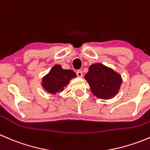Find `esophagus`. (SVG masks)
<instances>
[{
  "instance_id": "obj_1",
  "label": "esophagus",
  "mask_w": 150,
  "mask_h": 150,
  "mask_svg": "<svg viewBox=\"0 0 150 150\" xmlns=\"http://www.w3.org/2000/svg\"><path fill=\"white\" fill-rule=\"evenodd\" d=\"M76 73H77V75H78V77H79V78H82L83 77V72L81 70H78Z\"/></svg>"
}]
</instances>
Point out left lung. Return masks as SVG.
Returning a JSON list of instances; mask_svg holds the SVG:
<instances>
[{
    "instance_id": "obj_1",
    "label": "left lung",
    "mask_w": 150,
    "mask_h": 150,
    "mask_svg": "<svg viewBox=\"0 0 150 150\" xmlns=\"http://www.w3.org/2000/svg\"><path fill=\"white\" fill-rule=\"evenodd\" d=\"M92 93L99 99H110L118 93L122 79L118 72L101 63L90 65L85 75Z\"/></svg>"
}]
</instances>
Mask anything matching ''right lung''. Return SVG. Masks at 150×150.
I'll return each mask as SVG.
<instances>
[{
  "label": "right lung",
  "mask_w": 150,
  "mask_h": 150,
  "mask_svg": "<svg viewBox=\"0 0 150 150\" xmlns=\"http://www.w3.org/2000/svg\"><path fill=\"white\" fill-rule=\"evenodd\" d=\"M76 76L72 69H64L60 64H55L42 78L41 86L48 93L56 95L62 91L69 81Z\"/></svg>",
  "instance_id": "1"
}]
</instances>
